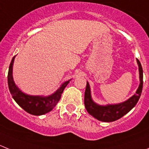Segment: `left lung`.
<instances>
[{
    "label": "left lung",
    "instance_id": "1",
    "mask_svg": "<svg viewBox=\"0 0 149 149\" xmlns=\"http://www.w3.org/2000/svg\"><path fill=\"white\" fill-rule=\"evenodd\" d=\"M138 68H139L140 85L135 94H134L129 100L124 102L115 104L100 105L93 101L91 95V88L89 83L87 82L86 91H85L84 104L88 113L93 118L104 122H112L119 119L121 117L130 111L137 103L141 97L143 90V69L141 62L137 59Z\"/></svg>",
    "mask_w": 149,
    "mask_h": 149
}]
</instances>
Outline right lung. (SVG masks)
Masks as SVG:
<instances>
[{
  "instance_id": "obj_1",
  "label": "right lung",
  "mask_w": 149,
  "mask_h": 149,
  "mask_svg": "<svg viewBox=\"0 0 149 149\" xmlns=\"http://www.w3.org/2000/svg\"><path fill=\"white\" fill-rule=\"evenodd\" d=\"M15 56L10 63L8 72V85L9 91L15 101L27 113L33 116H41L52 110L60 100L63 90L70 80L64 82L54 93L48 97L31 96L21 91L15 85L12 76V68Z\"/></svg>"
}]
</instances>
